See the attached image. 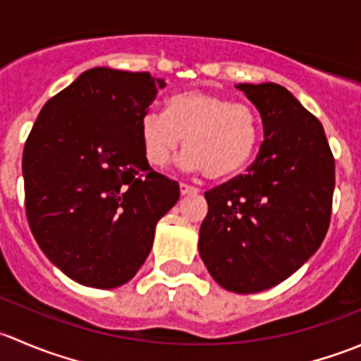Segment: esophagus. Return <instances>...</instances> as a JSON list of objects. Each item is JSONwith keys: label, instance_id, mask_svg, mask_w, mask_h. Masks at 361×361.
Wrapping results in <instances>:
<instances>
[{"label": "esophagus", "instance_id": "34e87169", "mask_svg": "<svg viewBox=\"0 0 361 361\" xmlns=\"http://www.w3.org/2000/svg\"><path fill=\"white\" fill-rule=\"evenodd\" d=\"M180 190H181V195H195V194H199V188L197 187H192V185H187V183H181L180 185Z\"/></svg>", "mask_w": 361, "mask_h": 361}]
</instances>
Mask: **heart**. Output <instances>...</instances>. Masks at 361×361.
Here are the masks:
<instances>
[{
	"label": "heart",
	"mask_w": 361,
	"mask_h": 361,
	"mask_svg": "<svg viewBox=\"0 0 361 361\" xmlns=\"http://www.w3.org/2000/svg\"><path fill=\"white\" fill-rule=\"evenodd\" d=\"M140 136L150 166L166 167L183 145L188 169L202 171L209 180H227L253 159L260 118L253 108L231 97L185 90L167 99L166 115L148 111L141 118Z\"/></svg>",
	"instance_id": "heart-1"
}]
</instances>
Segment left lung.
I'll return each mask as SVG.
<instances>
[{"mask_svg": "<svg viewBox=\"0 0 361 361\" xmlns=\"http://www.w3.org/2000/svg\"><path fill=\"white\" fill-rule=\"evenodd\" d=\"M264 123L248 173L204 194L199 253L221 288L257 293L285 281L322 246L336 160L322 122L278 83H239Z\"/></svg>", "mask_w": 361, "mask_h": 361, "instance_id": "left-lung-1", "label": "left lung"}]
</instances>
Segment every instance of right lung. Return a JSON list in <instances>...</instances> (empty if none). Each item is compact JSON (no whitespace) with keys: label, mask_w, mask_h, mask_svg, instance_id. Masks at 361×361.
Returning <instances> with one entry per match:
<instances>
[{"label":"right lung","mask_w":361,"mask_h":361,"mask_svg":"<svg viewBox=\"0 0 361 361\" xmlns=\"http://www.w3.org/2000/svg\"><path fill=\"white\" fill-rule=\"evenodd\" d=\"M166 82L92 68L49 99L23 155L25 214L36 243L68 278L116 288L136 276L180 185L150 167L141 118Z\"/></svg>","instance_id":"1"}]
</instances>
